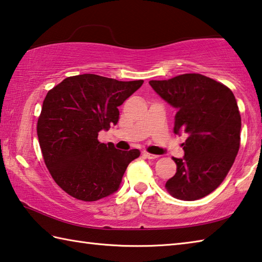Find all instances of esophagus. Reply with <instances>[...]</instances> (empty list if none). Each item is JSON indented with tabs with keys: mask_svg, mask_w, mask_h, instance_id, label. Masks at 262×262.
Returning <instances> with one entry per match:
<instances>
[{
	"mask_svg": "<svg viewBox=\"0 0 262 262\" xmlns=\"http://www.w3.org/2000/svg\"><path fill=\"white\" fill-rule=\"evenodd\" d=\"M143 157L144 158H146V159H156V158H158V156H156V155H151V154H149V152H143Z\"/></svg>",
	"mask_w": 262,
	"mask_h": 262,
	"instance_id": "esophagus-1",
	"label": "esophagus"
}]
</instances>
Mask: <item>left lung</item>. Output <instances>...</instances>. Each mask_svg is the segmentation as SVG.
<instances>
[{"mask_svg": "<svg viewBox=\"0 0 262 262\" xmlns=\"http://www.w3.org/2000/svg\"><path fill=\"white\" fill-rule=\"evenodd\" d=\"M149 83L178 110L175 134H188L183 158H173L177 173L166 182V189L182 201L207 196L225 180L239 150L242 120L234 94L197 73Z\"/></svg>", "mask_w": 262, "mask_h": 262, "instance_id": "obj_1", "label": "left lung"}]
</instances>
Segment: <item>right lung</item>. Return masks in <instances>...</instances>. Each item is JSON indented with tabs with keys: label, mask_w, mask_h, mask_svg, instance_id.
I'll return each mask as SVG.
<instances>
[{
	"label": "right lung",
	"mask_w": 262,
	"mask_h": 262,
	"mask_svg": "<svg viewBox=\"0 0 262 262\" xmlns=\"http://www.w3.org/2000/svg\"><path fill=\"white\" fill-rule=\"evenodd\" d=\"M143 82L80 74L64 79L47 94L37 137L47 168L70 196L95 202L120 187L127 166L141 152L118 150L97 137L117 125L118 106Z\"/></svg>",
	"instance_id": "1"
}]
</instances>
